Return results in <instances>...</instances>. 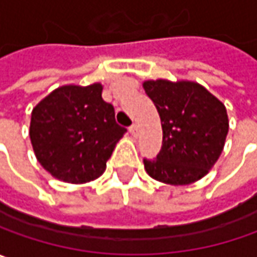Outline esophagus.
I'll return each instance as SVG.
<instances>
[{
  "label": "esophagus",
  "instance_id": "34e87169",
  "mask_svg": "<svg viewBox=\"0 0 257 257\" xmlns=\"http://www.w3.org/2000/svg\"><path fill=\"white\" fill-rule=\"evenodd\" d=\"M129 132H131V135H132V137L137 138L138 134H139V128H138V125H135V123H134L132 126H129Z\"/></svg>",
  "mask_w": 257,
  "mask_h": 257
}]
</instances>
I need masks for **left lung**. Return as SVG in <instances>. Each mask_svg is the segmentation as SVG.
Instances as JSON below:
<instances>
[{
	"label": "left lung",
	"instance_id": "obj_1",
	"mask_svg": "<svg viewBox=\"0 0 257 257\" xmlns=\"http://www.w3.org/2000/svg\"><path fill=\"white\" fill-rule=\"evenodd\" d=\"M162 123V148L144 159L148 175L168 185L199 181L216 164L225 146L229 120L225 105L190 81H145Z\"/></svg>",
	"mask_w": 257,
	"mask_h": 257
}]
</instances>
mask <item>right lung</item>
<instances>
[{
  "instance_id": "obj_1",
  "label": "right lung",
  "mask_w": 257,
  "mask_h": 257,
  "mask_svg": "<svg viewBox=\"0 0 257 257\" xmlns=\"http://www.w3.org/2000/svg\"><path fill=\"white\" fill-rule=\"evenodd\" d=\"M126 129L102 99V85H64L32 109L30 138L38 162L54 178L85 183L99 178Z\"/></svg>"
}]
</instances>
